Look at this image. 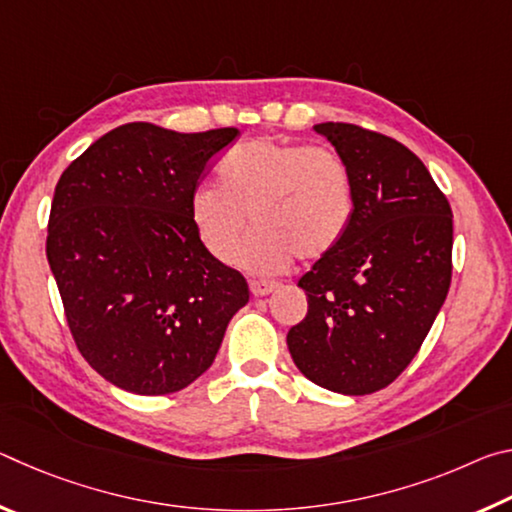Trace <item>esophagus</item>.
Returning a JSON list of instances; mask_svg holds the SVG:
<instances>
[{
	"instance_id": "34e87169",
	"label": "esophagus",
	"mask_w": 512,
	"mask_h": 512,
	"mask_svg": "<svg viewBox=\"0 0 512 512\" xmlns=\"http://www.w3.org/2000/svg\"><path fill=\"white\" fill-rule=\"evenodd\" d=\"M277 289V282L271 280H250V293L257 298L268 296V293H273Z\"/></svg>"
}]
</instances>
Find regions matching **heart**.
I'll return each instance as SVG.
<instances>
[{"label": "heart", "mask_w": 512, "mask_h": 512, "mask_svg": "<svg viewBox=\"0 0 512 512\" xmlns=\"http://www.w3.org/2000/svg\"><path fill=\"white\" fill-rule=\"evenodd\" d=\"M219 187L198 185L189 219L203 248L230 264L250 223L239 262L250 271H284L293 257L318 259L354 219L352 171L339 153L300 142L253 140L223 155Z\"/></svg>", "instance_id": "obj_1"}]
</instances>
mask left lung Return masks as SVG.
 I'll list each match as a JSON object with an SVG mask.
<instances>
[{
    "label": "left lung",
    "instance_id": "8db88e82",
    "mask_svg": "<svg viewBox=\"0 0 512 512\" xmlns=\"http://www.w3.org/2000/svg\"><path fill=\"white\" fill-rule=\"evenodd\" d=\"M314 131L352 171L354 219L300 277L307 316L287 345L298 370L341 395H368L418 354L452 282V207L393 137L327 121Z\"/></svg>",
    "mask_w": 512,
    "mask_h": 512
}]
</instances>
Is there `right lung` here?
Returning <instances> with one entry per match:
<instances>
[{
  "label": "right lung",
  "mask_w": 512,
  "mask_h": 512,
  "mask_svg": "<svg viewBox=\"0 0 512 512\" xmlns=\"http://www.w3.org/2000/svg\"><path fill=\"white\" fill-rule=\"evenodd\" d=\"M237 128L176 133L133 121L60 176L47 259L85 361L121 391H183L212 366L248 302L244 275L207 253L189 196Z\"/></svg>",
  "instance_id": "add662e5"
}]
</instances>
